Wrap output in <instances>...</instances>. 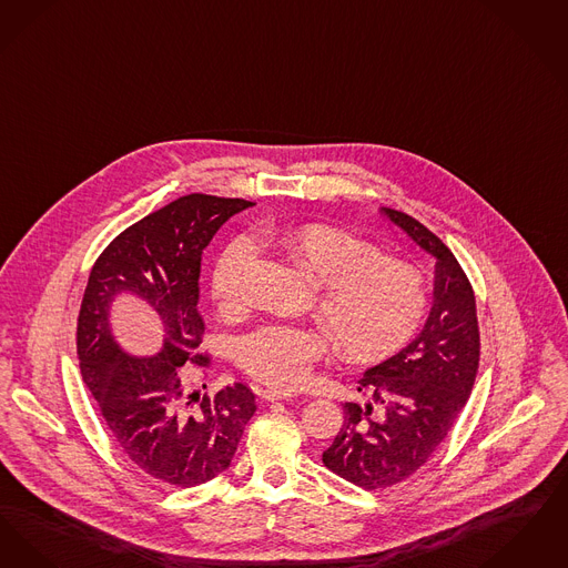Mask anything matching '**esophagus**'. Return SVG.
I'll use <instances>...</instances> for the list:
<instances>
[{
  "label": "esophagus",
  "mask_w": 568,
  "mask_h": 568,
  "mask_svg": "<svg viewBox=\"0 0 568 568\" xmlns=\"http://www.w3.org/2000/svg\"><path fill=\"white\" fill-rule=\"evenodd\" d=\"M261 396L265 398V400H282V398H293V393H288V390H277V388H265V390H261Z\"/></svg>",
  "instance_id": "esophagus-1"
}]
</instances>
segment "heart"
<instances>
[{"label":"heart","mask_w":568,"mask_h":568,"mask_svg":"<svg viewBox=\"0 0 568 568\" xmlns=\"http://www.w3.org/2000/svg\"><path fill=\"white\" fill-rule=\"evenodd\" d=\"M258 240L318 282L312 307L346 361H379L418 331L428 288L416 265L379 254L367 240L326 222L265 226ZM254 258L256 246L244 235L219 250L210 288L222 316L246 310V275ZM322 352L318 331L275 322L242 337L237 361L265 384L296 386Z\"/></svg>","instance_id":"b5f03b06"}]
</instances>
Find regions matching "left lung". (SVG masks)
<instances>
[{"mask_svg":"<svg viewBox=\"0 0 568 568\" xmlns=\"http://www.w3.org/2000/svg\"><path fill=\"white\" fill-rule=\"evenodd\" d=\"M384 214L437 258L435 303L418 337L358 382L365 405L346 403L322 454L326 469L379 490L405 481L433 456L469 400L479 367V326L467 273L444 242L405 212Z\"/></svg>","mask_w":568,"mask_h":568,"instance_id":"obj_1","label":"left lung"}]
</instances>
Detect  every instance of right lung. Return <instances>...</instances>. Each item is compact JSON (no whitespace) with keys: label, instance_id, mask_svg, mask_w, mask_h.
Returning <instances> with one entry per match:
<instances>
[{"label":"right lung","instance_id":"add662e5","mask_svg":"<svg viewBox=\"0 0 568 568\" xmlns=\"http://www.w3.org/2000/svg\"><path fill=\"white\" fill-rule=\"evenodd\" d=\"M246 199L193 193L131 224L99 254L80 303L75 347L99 416L124 456L175 488H193L231 465L254 395L244 384L214 396L191 393L180 367L207 363L199 346L201 254ZM121 292L142 295L164 322L156 357H129L109 328V305ZM205 388V386H203Z\"/></svg>","mask_w":568,"mask_h":568}]
</instances>
